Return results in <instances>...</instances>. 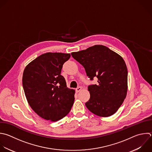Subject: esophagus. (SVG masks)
<instances>
[{"instance_id": "esophagus-1", "label": "esophagus", "mask_w": 152, "mask_h": 152, "mask_svg": "<svg viewBox=\"0 0 152 152\" xmlns=\"http://www.w3.org/2000/svg\"><path fill=\"white\" fill-rule=\"evenodd\" d=\"M81 89H82V88H81V87H77V88L75 89V91H76L77 93H78V92H79L80 91H81Z\"/></svg>"}]
</instances>
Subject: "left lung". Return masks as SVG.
<instances>
[{"mask_svg":"<svg viewBox=\"0 0 152 152\" xmlns=\"http://www.w3.org/2000/svg\"><path fill=\"white\" fill-rule=\"evenodd\" d=\"M71 55L84 66L91 80L97 78V84L88 87L90 98L86 103L87 109L102 117L113 115L127 94L128 71L123 58L103 45H94Z\"/></svg>","mask_w":152,"mask_h":152,"instance_id":"left-lung-1","label":"left lung"}]
</instances>
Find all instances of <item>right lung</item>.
Returning <instances> with one entry per match:
<instances>
[{"mask_svg": "<svg viewBox=\"0 0 152 152\" xmlns=\"http://www.w3.org/2000/svg\"><path fill=\"white\" fill-rule=\"evenodd\" d=\"M69 53L48 52L29 63L24 69L23 86L27 102L41 118L55 122L71 109L75 90L68 88L61 75Z\"/></svg>", "mask_w": 152, "mask_h": 152, "instance_id": "right-lung-1", "label": "right lung"}]
</instances>
